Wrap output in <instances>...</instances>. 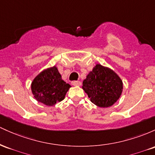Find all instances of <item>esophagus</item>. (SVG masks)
Returning a JSON list of instances; mask_svg holds the SVG:
<instances>
[{
    "label": "esophagus",
    "instance_id": "1",
    "mask_svg": "<svg viewBox=\"0 0 155 155\" xmlns=\"http://www.w3.org/2000/svg\"><path fill=\"white\" fill-rule=\"evenodd\" d=\"M81 83L79 81H74L72 82V84L74 85V86H80V85H81Z\"/></svg>",
    "mask_w": 155,
    "mask_h": 155
}]
</instances>
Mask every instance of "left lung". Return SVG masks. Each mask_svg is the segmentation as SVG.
Segmentation results:
<instances>
[{
	"mask_svg": "<svg viewBox=\"0 0 155 155\" xmlns=\"http://www.w3.org/2000/svg\"><path fill=\"white\" fill-rule=\"evenodd\" d=\"M81 88L92 104L101 108L113 106L120 97L123 82L116 72L108 67L96 64L84 79Z\"/></svg>",
	"mask_w": 155,
	"mask_h": 155,
	"instance_id": "1",
	"label": "left lung"
}]
</instances>
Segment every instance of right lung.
Returning <instances> with one entry per match:
<instances>
[{"instance_id": "1", "label": "right lung", "mask_w": 155, "mask_h": 155, "mask_svg": "<svg viewBox=\"0 0 155 155\" xmlns=\"http://www.w3.org/2000/svg\"><path fill=\"white\" fill-rule=\"evenodd\" d=\"M31 92L38 102L53 106L65 98L70 87L69 84L62 79L57 66L44 69L33 79Z\"/></svg>"}]
</instances>
